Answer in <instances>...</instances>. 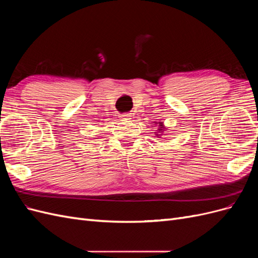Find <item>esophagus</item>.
Here are the masks:
<instances>
[{
    "instance_id": "34e87169",
    "label": "esophagus",
    "mask_w": 258,
    "mask_h": 258,
    "mask_svg": "<svg viewBox=\"0 0 258 258\" xmlns=\"http://www.w3.org/2000/svg\"><path fill=\"white\" fill-rule=\"evenodd\" d=\"M131 117H132V116H131L130 114L126 113V114L120 115V119L123 120V121H127V120H130V119H131Z\"/></svg>"
}]
</instances>
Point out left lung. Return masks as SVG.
I'll return each mask as SVG.
<instances>
[{
	"label": "left lung",
	"instance_id": "8db88e82",
	"mask_svg": "<svg viewBox=\"0 0 258 258\" xmlns=\"http://www.w3.org/2000/svg\"><path fill=\"white\" fill-rule=\"evenodd\" d=\"M156 123H158V130H157V132H156V136H157L158 138H160V136H162V134H163V131H165L167 128L165 127V124H163L161 121H159V122H156Z\"/></svg>",
	"mask_w": 258,
	"mask_h": 258
}]
</instances>
